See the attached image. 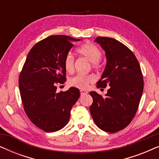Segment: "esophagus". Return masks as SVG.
I'll use <instances>...</instances> for the list:
<instances>
[{
    "label": "esophagus",
    "mask_w": 159,
    "mask_h": 159,
    "mask_svg": "<svg viewBox=\"0 0 159 159\" xmlns=\"http://www.w3.org/2000/svg\"><path fill=\"white\" fill-rule=\"evenodd\" d=\"M88 92L87 90H80V94L81 95H86L88 94Z\"/></svg>",
    "instance_id": "obj_1"
}]
</instances>
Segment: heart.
<instances>
[{
	"label": "heart",
	"mask_w": 159,
	"mask_h": 159,
	"mask_svg": "<svg viewBox=\"0 0 159 159\" xmlns=\"http://www.w3.org/2000/svg\"><path fill=\"white\" fill-rule=\"evenodd\" d=\"M77 53L83 56L93 63L94 68L99 67V61L102 56V52L96 45L93 43H84L77 49ZM64 69L67 72L71 73L75 69V57L71 53H68L64 60ZM95 77L91 75L77 74L69 80V84L71 86L80 89H86L89 84L94 81Z\"/></svg>",
	"instance_id": "obj_1"
}]
</instances>
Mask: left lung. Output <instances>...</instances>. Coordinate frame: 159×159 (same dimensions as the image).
<instances>
[{"label": "left lung", "mask_w": 159, "mask_h": 159, "mask_svg": "<svg viewBox=\"0 0 159 159\" xmlns=\"http://www.w3.org/2000/svg\"><path fill=\"white\" fill-rule=\"evenodd\" d=\"M95 42L107 58L97 88L109 89L105 97L90 93L93 99L90 114L100 129L114 133L127 127L135 116L144 88L143 74L134 54L123 43L106 37H98Z\"/></svg>", "instance_id": "obj_1"}]
</instances>
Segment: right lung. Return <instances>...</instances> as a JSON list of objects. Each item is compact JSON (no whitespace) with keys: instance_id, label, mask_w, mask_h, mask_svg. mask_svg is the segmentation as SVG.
Here are the masks:
<instances>
[{"instance_id":"right-lung-1","label":"right lung","mask_w":159,"mask_h":159,"mask_svg":"<svg viewBox=\"0 0 159 159\" xmlns=\"http://www.w3.org/2000/svg\"><path fill=\"white\" fill-rule=\"evenodd\" d=\"M70 36L51 35L37 43L28 53L19 75V87L24 109L34 125L46 132L67 125L70 111L80 96L79 89L56 93L66 82L65 56L73 47Z\"/></svg>"}]
</instances>
